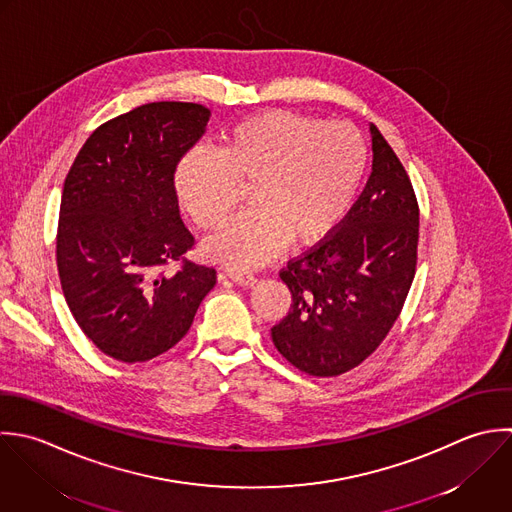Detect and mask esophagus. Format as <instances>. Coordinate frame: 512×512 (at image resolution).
I'll return each mask as SVG.
<instances>
[{
	"label": "esophagus",
	"mask_w": 512,
	"mask_h": 512,
	"mask_svg": "<svg viewBox=\"0 0 512 512\" xmlns=\"http://www.w3.org/2000/svg\"><path fill=\"white\" fill-rule=\"evenodd\" d=\"M227 277L241 287H253L257 283V279L251 273H243V271H227Z\"/></svg>",
	"instance_id": "esophagus-1"
}]
</instances>
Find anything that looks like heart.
<instances>
[{"label": "heart", "instance_id": "1", "mask_svg": "<svg viewBox=\"0 0 512 512\" xmlns=\"http://www.w3.org/2000/svg\"><path fill=\"white\" fill-rule=\"evenodd\" d=\"M369 151L347 123H323L289 111H265L235 123L215 153L187 155L175 171V193L203 229H221L237 207V185L249 187L253 211L203 245L205 257L253 269L283 243L323 241L349 213Z\"/></svg>", "mask_w": 512, "mask_h": 512}]
</instances>
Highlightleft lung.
Instances as JSON below:
<instances>
[{"label": "left lung", "mask_w": 512, "mask_h": 512, "mask_svg": "<svg viewBox=\"0 0 512 512\" xmlns=\"http://www.w3.org/2000/svg\"><path fill=\"white\" fill-rule=\"evenodd\" d=\"M369 131L373 171L359 201L335 235L281 271L293 305L271 337L313 377L361 365L391 331L415 277L417 197L381 131L373 123Z\"/></svg>", "instance_id": "8db88e82"}]
</instances>
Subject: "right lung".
Wrapping results in <instances>:
<instances>
[{
	"instance_id": "1",
	"label": "right lung",
	"mask_w": 512,
	"mask_h": 512,
	"mask_svg": "<svg viewBox=\"0 0 512 512\" xmlns=\"http://www.w3.org/2000/svg\"><path fill=\"white\" fill-rule=\"evenodd\" d=\"M207 121L199 103L135 107L97 127L65 177L61 289L81 331L117 361L141 363L175 347L215 285V269L189 261L157 275L193 247L173 173Z\"/></svg>"
}]
</instances>
